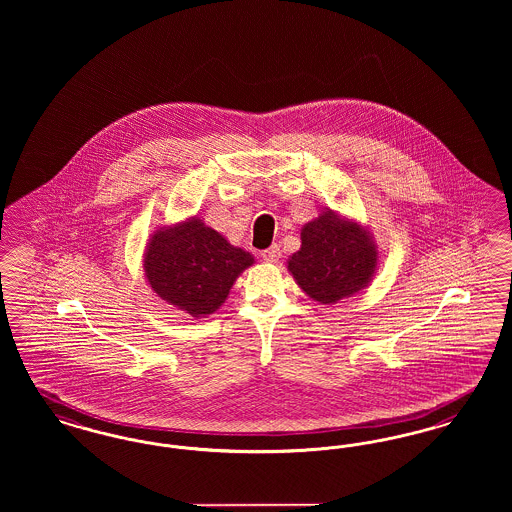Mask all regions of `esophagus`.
<instances>
[{"label": "esophagus", "mask_w": 512, "mask_h": 512, "mask_svg": "<svg viewBox=\"0 0 512 512\" xmlns=\"http://www.w3.org/2000/svg\"><path fill=\"white\" fill-rule=\"evenodd\" d=\"M262 258H264L266 262H277V260L281 258V250H279V246H277V244H271L269 248L262 250Z\"/></svg>", "instance_id": "1"}]
</instances>
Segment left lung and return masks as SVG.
I'll list each match as a JSON object with an SVG mask.
<instances>
[{
	"label": "left lung",
	"instance_id": "obj_1",
	"mask_svg": "<svg viewBox=\"0 0 512 512\" xmlns=\"http://www.w3.org/2000/svg\"><path fill=\"white\" fill-rule=\"evenodd\" d=\"M289 269L304 293L322 304L337 302L366 287L377 266L376 246L356 223L335 214L310 221Z\"/></svg>",
	"mask_w": 512,
	"mask_h": 512
}]
</instances>
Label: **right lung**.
Segmentation results:
<instances>
[{"mask_svg": "<svg viewBox=\"0 0 512 512\" xmlns=\"http://www.w3.org/2000/svg\"><path fill=\"white\" fill-rule=\"evenodd\" d=\"M252 262L248 252L231 246L200 219H190L154 235L144 269L156 295L200 318L216 312Z\"/></svg>", "mask_w": 512, "mask_h": 512, "instance_id": "right-lung-1", "label": "right lung"}]
</instances>
